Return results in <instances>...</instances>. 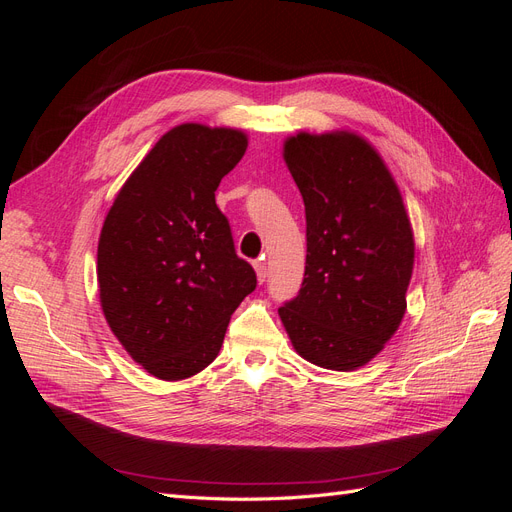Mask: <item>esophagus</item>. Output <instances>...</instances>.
I'll return each instance as SVG.
<instances>
[{
    "label": "esophagus",
    "mask_w": 512,
    "mask_h": 512,
    "mask_svg": "<svg viewBox=\"0 0 512 512\" xmlns=\"http://www.w3.org/2000/svg\"><path fill=\"white\" fill-rule=\"evenodd\" d=\"M254 269H256V277H258V282L262 284L267 280V275H269V271H267V262H262V260H256L254 262Z\"/></svg>",
    "instance_id": "obj_1"
}]
</instances>
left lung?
I'll return each instance as SVG.
<instances>
[{"label": "left lung", "instance_id": "1", "mask_svg": "<svg viewBox=\"0 0 512 512\" xmlns=\"http://www.w3.org/2000/svg\"><path fill=\"white\" fill-rule=\"evenodd\" d=\"M305 203L299 297L280 307L305 361L354 371L384 350L406 314L414 232L378 149L352 130L297 132L282 147Z\"/></svg>", "mask_w": 512, "mask_h": 512}]
</instances>
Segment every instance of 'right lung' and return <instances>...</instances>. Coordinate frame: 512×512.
Listing matches in <instances>:
<instances>
[{"label": "right lung", "mask_w": 512, "mask_h": 512, "mask_svg": "<svg viewBox=\"0 0 512 512\" xmlns=\"http://www.w3.org/2000/svg\"><path fill=\"white\" fill-rule=\"evenodd\" d=\"M245 149L239 128L179 123L132 170L104 218L102 314L132 359L160 380L192 378L213 363L232 312L256 288L215 205Z\"/></svg>", "instance_id": "1"}]
</instances>
